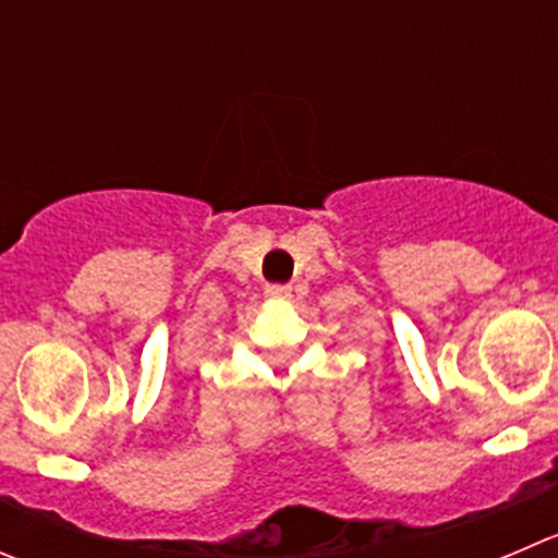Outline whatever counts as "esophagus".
Returning <instances> with one entry per match:
<instances>
[{
    "mask_svg": "<svg viewBox=\"0 0 558 558\" xmlns=\"http://www.w3.org/2000/svg\"><path fill=\"white\" fill-rule=\"evenodd\" d=\"M264 294L269 296V300L272 302H286V300H291V289L289 286H267V291H264Z\"/></svg>",
    "mask_w": 558,
    "mask_h": 558,
    "instance_id": "34e87169",
    "label": "esophagus"
}]
</instances>
